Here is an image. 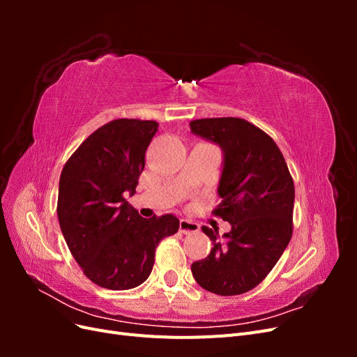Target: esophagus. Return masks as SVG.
<instances>
[{
    "label": "esophagus",
    "mask_w": 357,
    "mask_h": 357,
    "mask_svg": "<svg viewBox=\"0 0 357 357\" xmlns=\"http://www.w3.org/2000/svg\"><path fill=\"white\" fill-rule=\"evenodd\" d=\"M178 229L181 234H195L199 231V225L195 222H190L186 219H181L180 225H178Z\"/></svg>",
    "instance_id": "esophagus-1"
}]
</instances>
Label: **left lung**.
Instances as JSON below:
<instances>
[{"instance_id":"8db88e82","label":"left lung","mask_w":357,"mask_h":357,"mask_svg":"<svg viewBox=\"0 0 357 357\" xmlns=\"http://www.w3.org/2000/svg\"><path fill=\"white\" fill-rule=\"evenodd\" d=\"M189 126L222 149V202L213 213L231 223L222 236L202 226L213 247L192 264V275L211 294L241 295L269 274L291 238L294 180L274 139L244 119H198Z\"/></svg>"}]
</instances>
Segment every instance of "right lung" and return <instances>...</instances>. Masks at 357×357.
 <instances>
[{"label": "right lung", "instance_id": "obj_1", "mask_svg": "<svg viewBox=\"0 0 357 357\" xmlns=\"http://www.w3.org/2000/svg\"><path fill=\"white\" fill-rule=\"evenodd\" d=\"M158 126L116 119L86 138L61 172L62 235L84 275L101 287L128 290L144 283L156 245L178 231L174 214L144 219L125 199L135 193Z\"/></svg>", "mask_w": 357, "mask_h": 357}]
</instances>
